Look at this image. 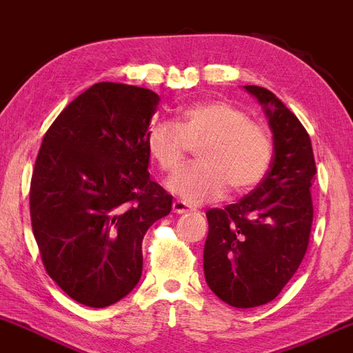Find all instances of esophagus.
<instances>
[{
    "label": "esophagus",
    "mask_w": 353,
    "mask_h": 353,
    "mask_svg": "<svg viewBox=\"0 0 353 353\" xmlns=\"http://www.w3.org/2000/svg\"><path fill=\"white\" fill-rule=\"evenodd\" d=\"M172 210L176 214H185V212H189V210H192L189 208L188 204H185V202H182V201H174V204H172Z\"/></svg>",
    "instance_id": "esophagus-1"
}]
</instances>
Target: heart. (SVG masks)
I'll list each match as a JSON object with an SVG mask.
<instances>
[{
  "mask_svg": "<svg viewBox=\"0 0 353 353\" xmlns=\"http://www.w3.org/2000/svg\"><path fill=\"white\" fill-rule=\"evenodd\" d=\"M199 164L171 177L168 188L190 204L219 199L228 192H247L264 179L272 163V141L241 109L222 101L190 104L172 121H157L145 136V149L163 172L184 164L197 145Z\"/></svg>",
  "mask_w": 353,
  "mask_h": 353,
  "instance_id": "heart-1",
  "label": "heart"
}]
</instances>
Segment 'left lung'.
Returning a JSON list of instances; mask_svg holds the SVG:
<instances>
[{
  "instance_id": "8db88e82",
  "label": "left lung",
  "mask_w": 353,
  "mask_h": 353,
  "mask_svg": "<svg viewBox=\"0 0 353 353\" xmlns=\"http://www.w3.org/2000/svg\"><path fill=\"white\" fill-rule=\"evenodd\" d=\"M264 108L274 139L270 171L236 204L205 212V282L221 301L252 309L274 301L309 247L315 161L301 121L274 92L244 86Z\"/></svg>"
}]
</instances>
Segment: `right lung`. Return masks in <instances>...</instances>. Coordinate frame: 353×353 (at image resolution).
<instances>
[{"mask_svg": "<svg viewBox=\"0 0 353 353\" xmlns=\"http://www.w3.org/2000/svg\"><path fill=\"white\" fill-rule=\"evenodd\" d=\"M159 96L96 83L63 109L43 137L30 189L43 265L71 299L103 309L143 274V239L172 208L149 177L145 136Z\"/></svg>", "mask_w": 353, "mask_h": 353, "instance_id": "add662e5", "label": "right lung"}]
</instances>
